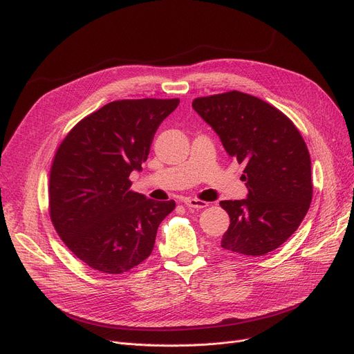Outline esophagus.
Returning a JSON list of instances; mask_svg holds the SVG:
<instances>
[{"mask_svg": "<svg viewBox=\"0 0 354 354\" xmlns=\"http://www.w3.org/2000/svg\"><path fill=\"white\" fill-rule=\"evenodd\" d=\"M183 203L188 208H195V209H202V208H207L208 207V202L201 201V199H192V198L183 199Z\"/></svg>", "mask_w": 354, "mask_h": 354, "instance_id": "34e87169", "label": "esophagus"}]
</instances>
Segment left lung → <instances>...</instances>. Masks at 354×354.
<instances>
[{"label":"left lung","instance_id":"left-lung-1","mask_svg":"<svg viewBox=\"0 0 354 354\" xmlns=\"http://www.w3.org/2000/svg\"><path fill=\"white\" fill-rule=\"evenodd\" d=\"M196 113L245 169L247 199L221 201L231 224L224 250L264 255L295 232L313 198L311 159L295 124L277 107L236 90L196 97Z\"/></svg>","mask_w":354,"mask_h":354}]
</instances>
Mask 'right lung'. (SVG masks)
Returning a JSON list of instances; mask_svg holds the SVG:
<instances>
[{"mask_svg":"<svg viewBox=\"0 0 354 354\" xmlns=\"http://www.w3.org/2000/svg\"><path fill=\"white\" fill-rule=\"evenodd\" d=\"M179 99L116 100L74 126L54 155L48 211L67 248L90 268L122 274L152 254L175 201L130 191L159 124Z\"/></svg>","mask_w":354,"mask_h":354,"instance_id":"add662e5","label":"right lung"}]
</instances>
